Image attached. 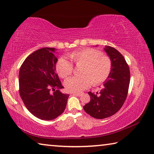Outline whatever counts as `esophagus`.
Masks as SVG:
<instances>
[{
	"mask_svg": "<svg viewBox=\"0 0 154 154\" xmlns=\"http://www.w3.org/2000/svg\"><path fill=\"white\" fill-rule=\"evenodd\" d=\"M72 94L75 95V96H79V97L82 96V94H80V93H73Z\"/></svg>",
	"mask_w": 154,
	"mask_h": 154,
	"instance_id": "34e87169",
	"label": "esophagus"
}]
</instances>
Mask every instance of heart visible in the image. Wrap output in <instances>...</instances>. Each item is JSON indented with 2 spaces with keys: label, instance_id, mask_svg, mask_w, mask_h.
Returning a JSON list of instances; mask_svg holds the SVG:
<instances>
[{
  "label": "heart",
  "instance_id": "obj_1",
  "mask_svg": "<svg viewBox=\"0 0 154 154\" xmlns=\"http://www.w3.org/2000/svg\"><path fill=\"white\" fill-rule=\"evenodd\" d=\"M70 58L76 65H82L79 77H72L66 81V89L71 92H80L90 85H100L106 80L110 73L112 63L110 58L102 56L96 50L86 48L72 52ZM56 69L62 78L68 77L72 73V65L65 58L58 60Z\"/></svg>",
  "mask_w": 154,
  "mask_h": 154
}]
</instances>
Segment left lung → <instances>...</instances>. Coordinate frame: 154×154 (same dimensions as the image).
Instances as JSON below:
<instances>
[{"label":"left lung","mask_w":154,"mask_h":154,"mask_svg":"<svg viewBox=\"0 0 154 154\" xmlns=\"http://www.w3.org/2000/svg\"><path fill=\"white\" fill-rule=\"evenodd\" d=\"M104 50L112 63L110 73L96 94L88 92L90 101L83 106L86 113L95 119L108 118L116 113L127 98L130 71L127 62L116 49L105 46Z\"/></svg>","instance_id":"8db88e82"}]
</instances>
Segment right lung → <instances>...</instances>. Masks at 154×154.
I'll return each instance as SVG.
<instances>
[{"instance_id": "obj_1", "label": "right lung", "mask_w": 154, "mask_h": 154, "mask_svg": "<svg viewBox=\"0 0 154 154\" xmlns=\"http://www.w3.org/2000/svg\"><path fill=\"white\" fill-rule=\"evenodd\" d=\"M56 50L42 48L33 52L24 60L19 73V93L25 106L33 116L44 121L60 116L69 96L60 91L63 86L56 72Z\"/></svg>"}]
</instances>
